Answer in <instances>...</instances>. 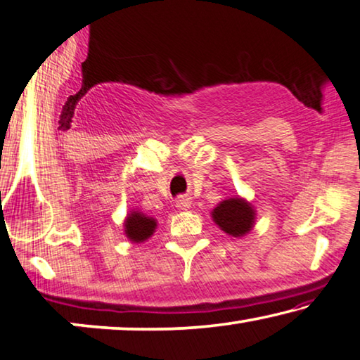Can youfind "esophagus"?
Masks as SVG:
<instances>
[{"instance_id": "esophagus-1", "label": "esophagus", "mask_w": 360, "mask_h": 360, "mask_svg": "<svg viewBox=\"0 0 360 360\" xmlns=\"http://www.w3.org/2000/svg\"><path fill=\"white\" fill-rule=\"evenodd\" d=\"M176 207H179L181 210H186L191 207V197L187 195H179L178 200H176Z\"/></svg>"}]
</instances>
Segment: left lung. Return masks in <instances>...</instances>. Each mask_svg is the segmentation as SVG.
Listing matches in <instances>:
<instances>
[{"instance_id": "obj_1", "label": "left lung", "mask_w": 360, "mask_h": 360, "mask_svg": "<svg viewBox=\"0 0 360 360\" xmlns=\"http://www.w3.org/2000/svg\"><path fill=\"white\" fill-rule=\"evenodd\" d=\"M212 219L226 235L240 238L251 231L256 212L250 202L241 197H230L212 210Z\"/></svg>"}]
</instances>
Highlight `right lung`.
Listing matches in <instances>:
<instances>
[{"mask_svg": "<svg viewBox=\"0 0 360 360\" xmlns=\"http://www.w3.org/2000/svg\"><path fill=\"white\" fill-rule=\"evenodd\" d=\"M125 226V236L134 243H141L153 235L156 229V220L151 217H146L139 210L130 212L127 219L124 221Z\"/></svg>", "mask_w": 360, "mask_h": 360, "instance_id": "right-lung-1", "label": "right lung"}]
</instances>
